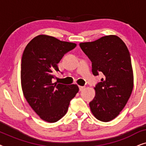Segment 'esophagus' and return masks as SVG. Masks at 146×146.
Instances as JSON below:
<instances>
[{
	"label": "esophagus",
	"mask_w": 146,
	"mask_h": 146,
	"mask_svg": "<svg viewBox=\"0 0 146 146\" xmlns=\"http://www.w3.org/2000/svg\"><path fill=\"white\" fill-rule=\"evenodd\" d=\"M85 89V86H79V90L80 91H82Z\"/></svg>",
	"instance_id": "obj_1"
}]
</instances>
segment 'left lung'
I'll return each instance as SVG.
<instances>
[{"instance_id":"1","label":"left lung","mask_w":146,"mask_h":146,"mask_svg":"<svg viewBox=\"0 0 146 146\" xmlns=\"http://www.w3.org/2000/svg\"><path fill=\"white\" fill-rule=\"evenodd\" d=\"M80 46L92 62L93 74L103 75L94 88V98L89 104L92 113L100 121L112 120L125 107L133 90V70L128 49L115 35L82 42Z\"/></svg>"}]
</instances>
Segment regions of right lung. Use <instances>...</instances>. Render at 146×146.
Returning a JSON list of instances; mask_svg holds the SVG:
<instances>
[{"mask_svg":"<svg viewBox=\"0 0 146 146\" xmlns=\"http://www.w3.org/2000/svg\"><path fill=\"white\" fill-rule=\"evenodd\" d=\"M76 46L53 36L38 35L26 46L21 60V85L26 100L43 120L56 122L66 113L79 90L76 84L53 82L57 64Z\"/></svg>","mask_w":146,"mask_h":146,"instance_id":"right-lung-1","label":"right lung"}]
</instances>
